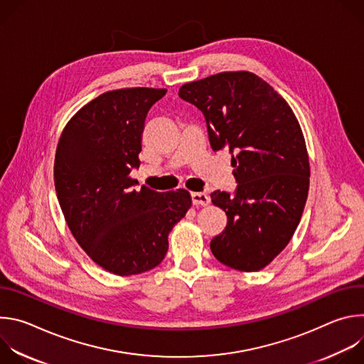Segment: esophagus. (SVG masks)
<instances>
[{"label":"esophagus","mask_w":364,"mask_h":364,"mask_svg":"<svg viewBox=\"0 0 364 364\" xmlns=\"http://www.w3.org/2000/svg\"><path fill=\"white\" fill-rule=\"evenodd\" d=\"M191 200L196 205H207L210 203V197L204 193H191Z\"/></svg>","instance_id":"1"}]
</instances>
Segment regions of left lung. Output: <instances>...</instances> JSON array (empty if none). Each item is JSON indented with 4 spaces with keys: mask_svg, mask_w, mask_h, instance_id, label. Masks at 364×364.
<instances>
[{
    "mask_svg": "<svg viewBox=\"0 0 364 364\" xmlns=\"http://www.w3.org/2000/svg\"><path fill=\"white\" fill-rule=\"evenodd\" d=\"M181 99L204 115L213 151L232 154L235 196L216 190L226 229L210 249L223 265L261 271L289 243L309 187V160L288 102L255 73L222 72L180 87Z\"/></svg>",
    "mask_w": 364,
    "mask_h": 364,
    "instance_id": "left-lung-1",
    "label": "left lung"
}]
</instances>
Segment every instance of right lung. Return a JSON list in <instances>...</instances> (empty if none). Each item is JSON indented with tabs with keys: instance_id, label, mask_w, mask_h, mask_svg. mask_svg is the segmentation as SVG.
Returning <instances> with one entry per match:
<instances>
[{
	"instance_id": "right-lung-1",
	"label": "right lung",
	"mask_w": 364,
	"mask_h": 364,
	"mask_svg": "<svg viewBox=\"0 0 364 364\" xmlns=\"http://www.w3.org/2000/svg\"><path fill=\"white\" fill-rule=\"evenodd\" d=\"M167 89L127 87L92 99L66 124L55 157V187L66 223L95 264L129 277L159 267L168 235L191 207L187 190L135 188L149 108Z\"/></svg>"
}]
</instances>
